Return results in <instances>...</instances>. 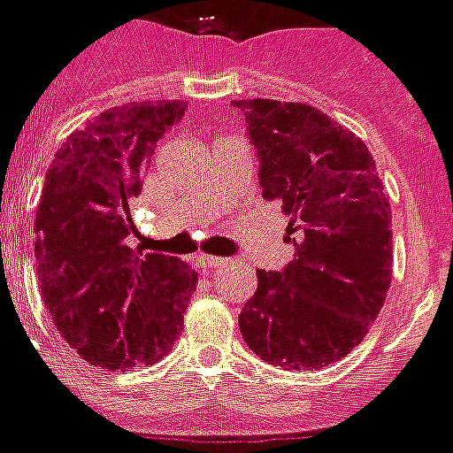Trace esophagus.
Segmentation results:
<instances>
[{"instance_id": "1", "label": "esophagus", "mask_w": 453, "mask_h": 453, "mask_svg": "<svg viewBox=\"0 0 453 453\" xmlns=\"http://www.w3.org/2000/svg\"><path fill=\"white\" fill-rule=\"evenodd\" d=\"M224 259L222 257H215V255H198V266L201 269H217V266H222Z\"/></svg>"}]
</instances>
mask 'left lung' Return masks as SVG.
<instances>
[{"label": "left lung", "mask_w": 453, "mask_h": 453, "mask_svg": "<svg viewBox=\"0 0 453 453\" xmlns=\"http://www.w3.org/2000/svg\"><path fill=\"white\" fill-rule=\"evenodd\" d=\"M259 157L265 201L290 217L296 257L257 272L238 317L259 359L293 371L352 352L392 281V215L366 143L307 104L234 101Z\"/></svg>", "instance_id": "8db88e82"}]
</instances>
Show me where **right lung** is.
Segmentation results:
<instances>
[{"instance_id": "obj_1", "label": "right lung", "mask_w": 453, "mask_h": 453, "mask_svg": "<svg viewBox=\"0 0 453 453\" xmlns=\"http://www.w3.org/2000/svg\"><path fill=\"white\" fill-rule=\"evenodd\" d=\"M184 111L181 101L111 108L65 139L44 179L35 215L42 297L94 366H150L181 333L198 274L170 255L139 259L125 241L157 139Z\"/></svg>"}]
</instances>
